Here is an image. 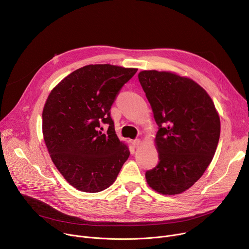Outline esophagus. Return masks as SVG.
Returning a JSON list of instances; mask_svg holds the SVG:
<instances>
[{"mask_svg":"<svg viewBox=\"0 0 249 249\" xmlns=\"http://www.w3.org/2000/svg\"><path fill=\"white\" fill-rule=\"evenodd\" d=\"M140 144H141V141H140L139 139H135V140L132 141V145H133L135 148L139 147V145H140Z\"/></svg>","mask_w":249,"mask_h":249,"instance_id":"34e87169","label":"esophagus"}]
</instances>
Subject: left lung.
<instances>
[{"label": "left lung", "mask_w": 249, "mask_h": 249, "mask_svg": "<svg viewBox=\"0 0 249 249\" xmlns=\"http://www.w3.org/2000/svg\"><path fill=\"white\" fill-rule=\"evenodd\" d=\"M139 82L158 125L157 166L146 171L148 185L164 195L190 188L216 151L220 119L206 91L171 72L142 71Z\"/></svg>", "instance_id": "left-lung-1"}]
</instances>
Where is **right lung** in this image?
I'll return each instance as SVG.
<instances>
[{
    "mask_svg": "<svg viewBox=\"0 0 249 249\" xmlns=\"http://www.w3.org/2000/svg\"><path fill=\"white\" fill-rule=\"evenodd\" d=\"M137 69L88 65L51 91L43 110V135L55 166L73 187L100 192L114 183L128 159V146L116 135L111 106ZM102 124L107 132L101 131Z\"/></svg>",
    "mask_w": 249,
    "mask_h": 249,
    "instance_id": "right-lung-1",
    "label": "right lung"
}]
</instances>
